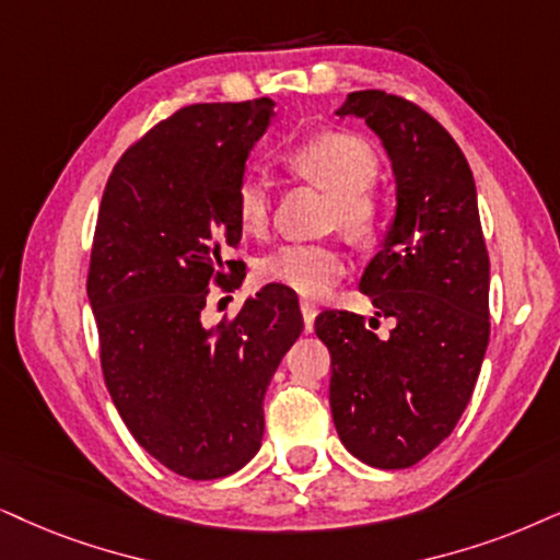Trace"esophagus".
Wrapping results in <instances>:
<instances>
[{
	"instance_id": "1",
	"label": "esophagus",
	"mask_w": 560,
	"mask_h": 560,
	"mask_svg": "<svg viewBox=\"0 0 560 560\" xmlns=\"http://www.w3.org/2000/svg\"><path fill=\"white\" fill-rule=\"evenodd\" d=\"M300 310H302V317H304V330H313V323H315V315H317V307H315V302H310V300H302L300 302Z\"/></svg>"
}]
</instances>
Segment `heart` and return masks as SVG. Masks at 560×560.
Listing matches in <instances>:
<instances>
[{"label": "heart", "instance_id": "obj_1", "mask_svg": "<svg viewBox=\"0 0 560 560\" xmlns=\"http://www.w3.org/2000/svg\"><path fill=\"white\" fill-rule=\"evenodd\" d=\"M289 167L304 178L320 183L336 196V222L349 232L364 235L377 222V203L370 194L377 180L380 160L370 141L351 131H325L300 141L287 154ZM235 211L247 232H264L271 217L268 183L256 173L240 178ZM346 253L325 243H287L258 264L264 281H273L302 296H320L346 273Z\"/></svg>", "mask_w": 560, "mask_h": 560}]
</instances>
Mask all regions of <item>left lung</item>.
<instances>
[{
	"instance_id": "obj_1",
	"label": "left lung",
	"mask_w": 560,
	"mask_h": 560,
	"mask_svg": "<svg viewBox=\"0 0 560 560\" xmlns=\"http://www.w3.org/2000/svg\"><path fill=\"white\" fill-rule=\"evenodd\" d=\"M338 116L364 118L393 162L395 217L359 289L394 330L325 310L330 410L343 447L382 470L436 450L468 408L488 332V250L476 180L457 141L427 110L382 90L351 92Z\"/></svg>"
}]
</instances>
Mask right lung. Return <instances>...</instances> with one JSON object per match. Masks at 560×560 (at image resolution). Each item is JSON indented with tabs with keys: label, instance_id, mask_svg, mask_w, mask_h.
<instances>
[{
	"label": "right lung",
	"instance_id": "right-lung-1",
	"mask_svg": "<svg viewBox=\"0 0 560 560\" xmlns=\"http://www.w3.org/2000/svg\"><path fill=\"white\" fill-rule=\"evenodd\" d=\"M273 118V101L196 103L124 152L97 211L88 296L105 385L133 439L190 480L250 463L264 398L304 328L292 289L268 284L207 328L209 287L224 292L243 237L235 190Z\"/></svg>",
	"mask_w": 560,
	"mask_h": 560
}]
</instances>
